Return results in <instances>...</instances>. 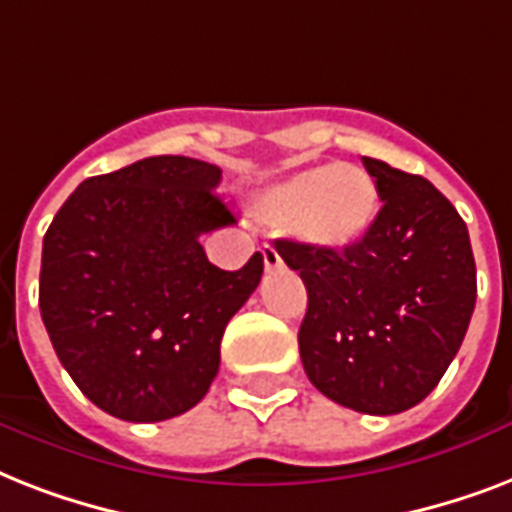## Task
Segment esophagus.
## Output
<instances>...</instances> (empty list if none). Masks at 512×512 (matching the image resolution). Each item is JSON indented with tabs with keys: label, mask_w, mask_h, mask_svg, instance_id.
<instances>
[{
	"label": "esophagus",
	"mask_w": 512,
	"mask_h": 512,
	"mask_svg": "<svg viewBox=\"0 0 512 512\" xmlns=\"http://www.w3.org/2000/svg\"><path fill=\"white\" fill-rule=\"evenodd\" d=\"M263 263H265V271H276V268H281L284 265V260H281V255L276 252V249L271 247V244H263Z\"/></svg>",
	"instance_id": "obj_1"
}]
</instances>
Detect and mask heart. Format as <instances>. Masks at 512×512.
<instances>
[{"label":"heart","mask_w":512,"mask_h":512,"mask_svg":"<svg viewBox=\"0 0 512 512\" xmlns=\"http://www.w3.org/2000/svg\"><path fill=\"white\" fill-rule=\"evenodd\" d=\"M380 209L374 177L353 164H324L257 193L252 212L260 223L295 231L313 247L342 252L372 231Z\"/></svg>","instance_id":"obj_1"}]
</instances>
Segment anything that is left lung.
Returning a JSON list of instances; mask_svg holds the SVG:
<instances>
[{
    "mask_svg": "<svg viewBox=\"0 0 512 512\" xmlns=\"http://www.w3.org/2000/svg\"><path fill=\"white\" fill-rule=\"evenodd\" d=\"M382 209L356 247L329 252L279 239L308 289L305 374L335 404L398 414L420 404L457 356L476 308L468 225L420 175L364 156Z\"/></svg>",
    "mask_w": 512,
    "mask_h": 512,
    "instance_id": "obj_1",
    "label": "left lung"
}]
</instances>
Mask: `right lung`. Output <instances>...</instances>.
I'll use <instances>...</instances> for the list:
<instances>
[{
	"instance_id": "add662e5",
	"label": "right lung",
	"mask_w": 512,
	"mask_h": 512,
	"mask_svg": "<svg viewBox=\"0 0 512 512\" xmlns=\"http://www.w3.org/2000/svg\"><path fill=\"white\" fill-rule=\"evenodd\" d=\"M220 167L148 156L87 177L42 244L39 311L71 380L127 422H162L207 396L220 340L263 276L255 252L220 271L199 236L236 223Z\"/></svg>"
}]
</instances>
